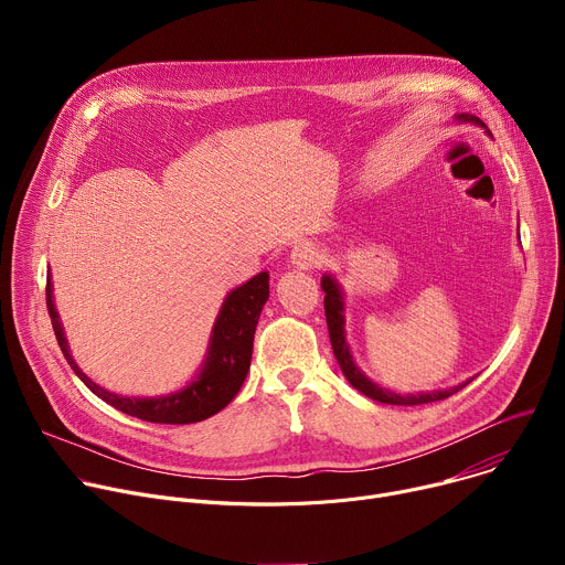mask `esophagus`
I'll list each match as a JSON object with an SVG mask.
<instances>
[{
    "label": "esophagus",
    "instance_id": "obj_1",
    "mask_svg": "<svg viewBox=\"0 0 565 565\" xmlns=\"http://www.w3.org/2000/svg\"><path fill=\"white\" fill-rule=\"evenodd\" d=\"M321 262H324V253H321L315 244H308V241H301L290 253V264L297 270H312Z\"/></svg>",
    "mask_w": 565,
    "mask_h": 565
}]
</instances>
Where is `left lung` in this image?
Listing matches in <instances>:
<instances>
[{
  "instance_id": "left-lung-1",
  "label": "left lung",
  "mask_w": 565,
  "mask_h": 565,
  "mask_svg": "<svg viewBox=\"0 0 565 565\" xmlns=\"http://www.w3.org/2000/svg\"><path fill=\"white\" fill-rule=\"evenodd\" d=\"M454 122L460 125H476L480 129H486L488 136H492V131L488 129V125L482 122L480 118L471 116V114H456ZM321 290L327 292L324 297V310H327V324H329V335H331V347L335 353V360L344 373V377L366 397L382 402V405H399V407H414V405H427V402H436V399H445L449 395H454L456 391H460L462 386H467L473 377L451 386V388H440V391H429V393H395L388 386H382L377 382H373L371 377H366L362 373V369L355 364L351 347L347 342V303H344V290L340 286V281L335 279V275L327 273L321 275Z\"/></svg>"
}]
</instances>
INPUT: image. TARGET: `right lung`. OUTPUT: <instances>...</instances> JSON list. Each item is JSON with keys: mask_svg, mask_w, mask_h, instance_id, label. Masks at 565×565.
Here are the masks:
<instances>
[{"mask_svg": "<svg viewBox=\"0 0 565 565\" xmlns=\"http://www.w3.org/2000/svg\"><path fill=\"white\" fill-rule=\"evenodd\" d=\"M268 279L270 275L264 270L225 295L221 310L214 319L205 360L199 373L183 388L172 391L168 395H153V397H140V395L129 397V395L107 391L77 366V362L71 355L64 327L53 301L51 270L46 275V308L51 315L55 340L66 362L71 364L75 375L83 380L100 399H105L107 405L147 423L190 425V423H201L218 414L223 407H227L230 399L238 393L241 384H244L250 371L257 321L270 295Z\"/></svg>", "mask_w": 565, "mask_h": 565, "instance_id": "right-lung-1", "label": "right lung"}]
</instances>
